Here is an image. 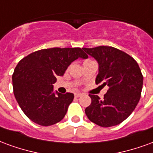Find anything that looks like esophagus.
I'll return each instance as SVG.
<instances>
[{"label":"esophagus","mask_w":153,"mask_h":153,"mask_svg":"<svg viewBox=\"0 0 153 153\" xmlns=\"http://www.w3.org/2000/svg\"><path fill=\"white\" fill-rule=\"evenodd\" d=\"M81 95H82V94L79 93H74V97H81Z\"/></svg>","instance_id":"obj_1"}]
</instances>
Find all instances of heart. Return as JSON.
Masks as SVG:
<instances>
[{
    "instance_id": "obj_1",
    "label": "heart",
    "mask_w": 153,
    "mask_h": 153,
    "mask_svg": "<svg viewBox=\"0 0 153 153\" xmlns=\"http://www.w3.org/2000/svg\"><path fill=\"white\" fill-rule=\"evenodd\" d=\"M87 61H88V60H87Z\"/></svg>"
}]
</instances>
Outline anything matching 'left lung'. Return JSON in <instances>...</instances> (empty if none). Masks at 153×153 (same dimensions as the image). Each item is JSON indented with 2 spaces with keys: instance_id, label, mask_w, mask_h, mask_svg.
Wrapping results in <instances>:
<instances>
[{
  "instance_id": "obj_1",
  "label": "left lung",
  "mask_w": 153,
  "mask_h": 153,
  "mask_svg": "<svg viewBox=\"0 0 153 153\" xmlns=\"http://www.w3.org/2000/svg\"><path fill=\"white\" fill-rule=\"evenodd\" d=\"M83 50L98 62L97 84L109 87L102 100L89 94L92 102L85 109L86 115L102 127L119 125L128 118L139 102L143 83L141 70L133 57L115 47L100 46Z\"/></svg>"
}]
</instances>
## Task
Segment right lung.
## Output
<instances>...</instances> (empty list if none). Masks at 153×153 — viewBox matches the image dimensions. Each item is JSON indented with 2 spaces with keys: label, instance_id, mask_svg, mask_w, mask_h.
I'll list each match as a JSON object with an SVG mask.
<instances>
[{
  "label": "right lung",
  "instance_id": "1",
  "mask_svg": "<svg viewBox=\"0 0 153 153\" xmlns=\"http://www.w3.org/2000/svg\"><path fill=\"white\" fill-rule=\"evenodd\" d=\"M79 47H54L37 51L24 57L12 75L14 94L26 116L42 126L60 122L74 100V94L53 93L57 76H63L78 58H88Z\"/></svg>",
  "mask_w": 153,
  "mask_h": 153
}]
</instances>
